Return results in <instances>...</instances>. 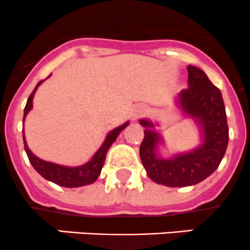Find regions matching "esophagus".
<instances>
[{"instance_id": "obj_1", "label": "esophagus", "mask_w": 250, "mask_h": 250, "mask_svg": "<svg viewBox=\"0 0 250 250\" xmlns=\"http://www.w3.org/2000/svg\"><path fill=\"white\" fill-rule=\"evenodd\" d=\"M141 113H143V111H135V113H133V120H137Z\"/></svg>"}]
</instances>
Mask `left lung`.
<instances>
[{
  "label": "left lung",
  "mask_w": 250,
  "mask_h": 250,
  "mask_svg": "<svg viewBox=\"0 0 250 250\" xmlns=\"http://www.w3.org/2000/svg\"><path fill=\"white\" fill-rule=\"evenodd\" d=\"M188 87L178 95L179 109L195 120L202 133V144L190 152L161 158L157 147L162 137L152 129V122L140 120L145 127L140 145V160L148 178L169 188L196 185L219 167L229 143V127L223 95L201 69L188 66Z\"/></svg>",
  "instance_id": "1"
}]
</instances>
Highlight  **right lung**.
Here are the masks:
<instances>
[{"label":"right lung","instance_id":"add662e5","mask_svg":"<svg viewBox=\"0 0 250 250\" xmlns=\"http://www.w3.org/2000/svg\"><path fill=\"white\" fill-rule=\"evenodd\" d=\"M43 81H40L37 83V85L35 87L34 92L30 94L29 99H27L26 106L24 109V118L22 121H25V117L29 113V111L32 109V99H34V95L36 89L39 88V85ZM129 125V122L123 123L120 127L115 128L107 134L106 139L104 140L103 145L100 146L99 150L94 153L90 161H88L87 163L82 166H78V167H66V166H60L55 165V163L47 162V161L41 160L37 156H35L34 153L30 151L29 146H27L26 140H25V134L22 133V139H24V147L26 151V155L29 157L30 163L32 165V167L36 169V172L40 175L43 176L47 180L52 181V183L57 184L59 186H64V188H80V186H85L93 184L98 179V176L100 175L102 172V168L104 166L105 158H106L107 150L110 148V146L112 145V143L117 139L118 134L125 129L127 125Z\"/></svg>","mask_w":250,"mask_h":250}]
</instances>
